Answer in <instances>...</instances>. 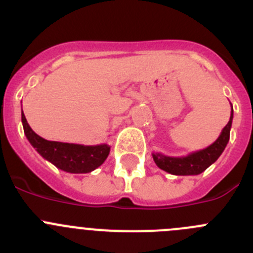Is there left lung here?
<instances>
[{
	"instance_id": "left-lung-1",
	"label": "left lung",
	"mask_w": 253,
	"mask_h": 253,
	"mask_svg": "<svg viewBox=\"0 0 253 253\" xmlns=\"http://www.w3.org/2000/svg\"><path fill=\"white\" fill-rule=\"evenodd\" d=\"M233 117L234 111L233 106H231L230 120H229L228 125L224 127L218 139L211 143L209 147L190 153L186 157H168V155L160 154V153H153L152 155L155 164L158 165V168L172 175L188 176L198 175L203 172L207 168H209L213 163L216 162V159L220 157L221 153L225 149L229 138H230Z\"/></svg>"
}]
</instances>
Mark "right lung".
<instances>
[{
    "mask_svg": "<svg viewBox=\"0 0 253 253\" xmlns=\"http://www.w3.org/2000/svg\"><path fill=\"white\" fill-rule=\"evenodd\" d=\"M22 124L25 137L35 148V150L44 159L66 172L86 174V172L93 171L105 162L110 153V145L108 143L84 145L44 139L33 131L23 114V110Z\"/></svg>",
    "mask_w": 253,
    "mask_h": 253,
    "instance_id": "1",
    "label": "right lung"
}]
</instances>
